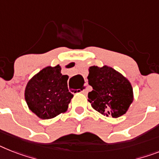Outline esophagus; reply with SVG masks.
<instances>
[{
	"label": "esophagus",
	"mask_w": 159,
	"mask_h": 159,
	"mask_svg": "<svg viewBox=\"0 0 159 159\" xmlns=\"http://www.w3.org/2000/svg\"><path fill=\"white\" fill-rule=\"evenodd\" d=\"M81 93L84 94H87L88 93V85L84 84L83 86V90L81 91Z\"/></svg>",
	"instance_id": "1"
}]
</instances>
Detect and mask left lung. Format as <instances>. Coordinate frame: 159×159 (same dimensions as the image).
Masks as SVG:
<instances>
[{"label":"left lung","instance_id":"left-lung-1","mask_svg":"<svg viewBox=\"0 0 159 159\" xmlns=\"http://www.w3.org/2000/svg\"><path fill=\"white\" fill-rule=\"evenodd\" d=\"M88 94L92 107L105 116L119 118L124 115L133 101V90L128 79L108 66L89 67Z\"/></svg>","mask_w":159,"mask_h":159}]
</instances>
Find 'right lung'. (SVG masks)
I'll return each instance as SVG.
<instances>
[{
	"label": "right lung",
	"mask_w": 159,
	"mask_h": 159,
	"mask_svg": "<svg viewBox=\"0 0 159 159\" xmlns=\"http://www.w3.org/2000/svg\"><path fill=\"white\" fill-rule=\"evenodd\" d=\"M61 68L47 66L28 81L25 100L32 112L40 119H53L67 111L73 94L67 87L68 75H61Z\"/></svg>",
	"instance_id": "add662e5"
}]
</instances>
